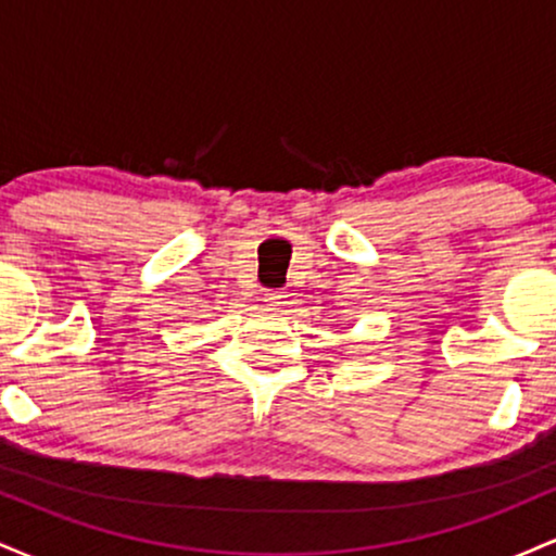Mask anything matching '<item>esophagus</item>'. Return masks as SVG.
Returning <instances> with one entry per match:
<instances>
[{"mask_svg":"<svg viewBox=\"0 0 556 556\" xmlns=\"http://www.w3.org/2000/svg\"><path fill=\"white\" fill-rule=\"evenodd\" d=\"M285 290H266L264 292V300H266V303H269V305H274V308H279V305H282L285 303Z\"/></svg>","mask_w":556,"mask_h":556,"instance_id":"1","label":"esophagus"}]
</instances>
